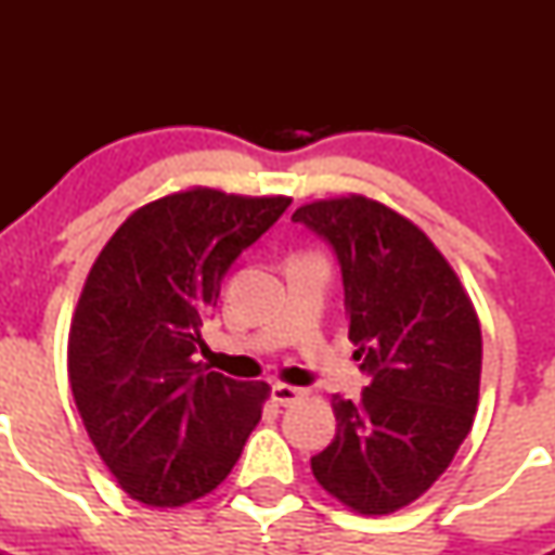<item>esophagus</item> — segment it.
Instances as JSON below:
<instances>
[{"label": "esophagus", "instance_id": "esophagus-1", "mask_svg": "<svg viewBox=\"0 0 555 555\" xmlns=\"http://www.w3.org/2000/svg\"><path fill=\"white\" fill-rule=\"evenodd\" d=\"M306 395H309V389H300V386L289 384H273L271 389L273 402H279V405H295V402L304 400Z\"/></svg>", "mask_w": 555, "mask_h": 555}]
</instances>
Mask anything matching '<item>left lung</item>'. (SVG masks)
Returning <instances> with one entry per match:
<instances>
[{
	"label": "left lung",
	"instance_id": "obj_1",
	"mask_svg": "<svg viewBox=\"0 0 555 555\" xmlns=\"http://www.w3.org/2000/svg\"><path fill=\"white\" fill-rule=\"evenodd\" d=\"M330 242L344 276L360 400L333 395L335 440L311 459L327 494L362 516L416 502L449 469L478 411L480 322L427 233L367 195L295 209Z\"/></svg>",
	"mask_w": 555,
	"mask_h": 555
}]
</instances>
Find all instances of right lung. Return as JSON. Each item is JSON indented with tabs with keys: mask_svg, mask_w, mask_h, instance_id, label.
<instances>
[{
	"mask_svg": "<svg viewBox=\"0 0 555 555\" xmlns=\"http://www.w3.org/2000/svg\"><path fill=\"white\" fill-rule=\"evenodd\" d=\"M287 195L190 188L139 206L99 251L69 327V384L99 456L131 500L182 507L242 456L271 386L193 354L228 268Z\"/></svg>",
	"mask_w": 555,
	"mask_h": 555,
	"instance_id": "1",
	"label": "right lung"
}]
</instances>
